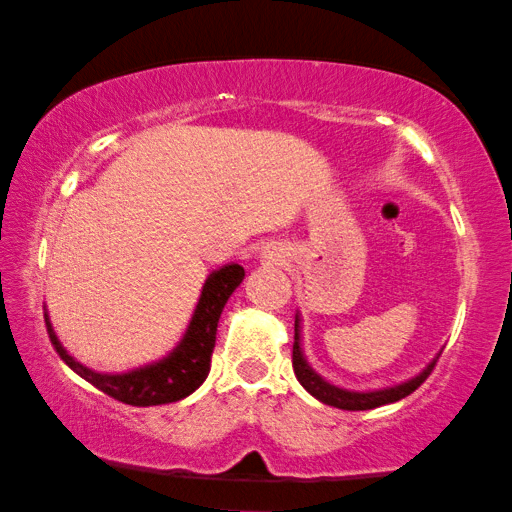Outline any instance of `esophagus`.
I'll return each instance as SVG.
<instances>
[{
    "label": "esophagus",
    "instance_id": "1",
    "mask_svg": "<svg viewBox=\"0 0 512 512\" xmlns=\"http://www.w3.org/2000/svg\"><path fill=\"white\" fill-rule=\"evenodd\" d=\"M265 256H270V258H279V256H276V254H274V251H272V254H265Z\"/></svg>",
    "mask_w": 512,
    "mask_h": 512
}]
</instances>
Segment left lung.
Here are the masks:
<instances>
[{"label":"left lung","mask_w":512,"mask_h":512,"mask_svg":"<svg viewBox=\"0 0 512 512\" xmlns=\"http://www.w3.org/2000/svg\"><path fill=\"white\" fill-rule=\"evenodd\" d=\"M438 358H433V363L426 365V370L422 374H417L415 379H410L406 383H399L395 388H385V390H374V392H354V390H342L338 385H331L329 381H324L320 374H317L311 365L306 363L304 351H301V342H299V315L295 317V345H292V367H295V374L299 383L311 392L315 399H320L322 404L333 406V408H342V410H370V408H379L385 404H392V401H399L408 397L410 392H415L420 385L429 379V374L433 372Z\"/></svg>","instance_id":"8db88e82"}]
</instances>
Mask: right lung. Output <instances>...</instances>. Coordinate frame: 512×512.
<instances>
[{
  "mask_svg": "<svg viewBox=\"0 0 512 512\" xmlns=\"http://www.w3.org/2000/svg\"><path fill=\"white\" fill-rule=\"evenodd\" d=\"M242 279H245V270L238 263L224 265L213 274H208L204 288H201L197 308L188 324V331L179 345L165 358L158 360V363L138 367V370L122 374H102L88 370L86 365H81L79 360H74L63 349L52 329V322H49V315L45 313L49 340H52L61 360H65V365L77 372L81 379L95 385L97 390H102L104 395L129 406L172 404V401L192 395L206 381L208 372H211L217 322H220L224 304L233 295V290L240 286Z\"/></svg>",
  "mask_w": 512,
  "mask_h": 512,
  "instance_id": "add662e5",
  "label": "right lung"
}]
</instances>
